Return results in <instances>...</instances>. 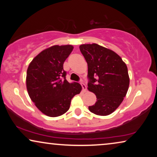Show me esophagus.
<instances>
[{
  "instance_id": "1",
  "label": "esophagus",
  "mask_w": 157,
  "mask_h": 157,
  "mask_svg": "<svg viewBox=\"0 0 157 157\" xmlns=\"http://www.w3.org/2000/svg\"><path fill=\"white\" fill-rule=\"evenodd\" d=\"M81 86H82L83 91V92L86 91V85L85 83L83 82V81H81Z\"/></svg>"
}]
</instances>
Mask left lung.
I'll use <instances>...</instances> for the list:
<instances>
[{
	"instance_id": "obj_1",
	"label": "left lung",
	"mask_w": 157,
	"mask_h": 157,
	"mask_svg": "<svg viewBox=\"0 0 157 157\" xmlns=\"http://www.w3.org/2000/svg\"><path fill=\"white\" fill-rule=\"evenodd\" d=\"M79 48L88 64V89L96 96L89 111L99 116L111 114L127 93V66L114 51L96 44H82Z\"/></svg>"
}]
</instances>
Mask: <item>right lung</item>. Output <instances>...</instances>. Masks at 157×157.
I'll return each mask as SVG.
<instances>
[{"label": "right lung", "instance_id": "add662e5", "mask_svg": "<svg viewBox=\"0 0 157 157\" xmlns=\"http://www.w3.org/2000/svg\"><path fill=\"white\" fill-rule=\"evenodd\" d=\"M73 48L71 45L51 46L36 56L28 68V93L36 106L48 117L65 113L72 98L82 89L78 83L66 79L63 63Z\"/></svg>", "mask_w": 157, "mask_h": 157}]
</instances>
